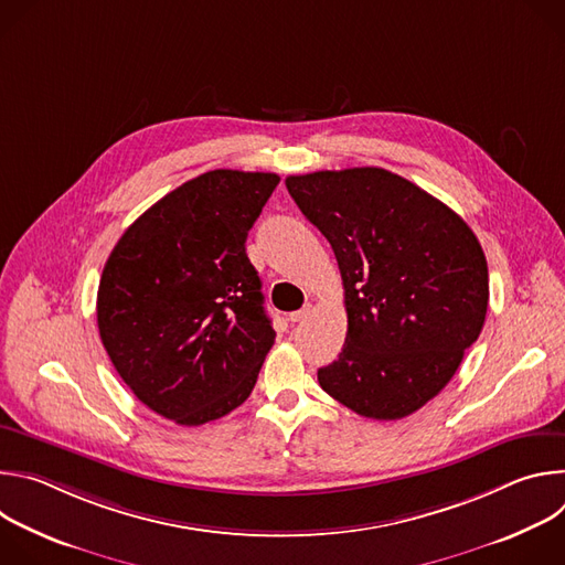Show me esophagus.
I'll return each instance as SVG.
<instances>
[{"label": "esophagus", "mask_w": 565, "mask_h": 565, "mask_svg": "<svg viewBox=\"0 0 565 565\" xmlns=\"http://www.w3.org/2000/svg\"><path fill=\"white\" fill-rule=\"evenodd\" d=\"M310 312H312V303H303V308H299V310H292V312L288 315V319H290L292 324H295V321H301V319H306Z\"/></svg>", "instance_id": "esophagus-1"}]
</instances>
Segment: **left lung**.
<instances>
[{"instance_id":"left-lung-1","label":"left lung","mask_w":565,"mask_h":565,"mask_svg":"<svg viewBox=\"0 0 565 565\" xmlns=\"http://www.w3.org/2000/svg\"><path fill=\"white\" fill-rule=\"evenodd\" d=\"M286 188L329 238L344 284L347 340L317 371L321 388L373 420L418 412L486 324L490 277L476 234L382 168L288 177Z\"/></svg>"}]
</instances>
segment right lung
I'll return each instance as SVG.
<instances>
[{
    "mask_svg": "<svg viewBox=\"0 0 565 565\" xmlns=\"http://www.w3.org/2000/svg\"><path fill=\"white\" fill-rule=\"evenodd\" d=\"M279 177L212 170L118 238L98 286V331L145 407L199 427L244 405L275 344L248 230Z\"/></svg>",
    "mask_w": 565,
    "mask_h": 565,
    "instance_id": "obj_1",
    "label": "right lung"
}]
</instances>
